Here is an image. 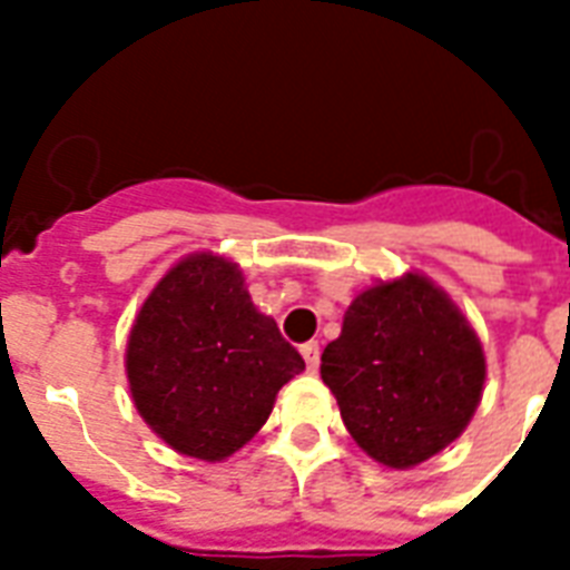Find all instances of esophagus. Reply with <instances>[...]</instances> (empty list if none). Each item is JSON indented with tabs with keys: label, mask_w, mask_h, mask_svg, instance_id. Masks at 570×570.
<instances>
[{
	"label": "esophagus",
	"mask_w": 570,
	"mask_h": 570,
	"mask_svg": "<svg viewBox=\"0 0 570 570\" xmlns=\"http://www.w3.org/2000/svg\"><path fill=\"white\" fill-rule=\"evenodd\" d=\"M320 355H322V348L316 340H311V343H304L302 346V357H304V364H307V370H316V366H320Z\"/></svg>",
	"instance_id": "obj_1"
}]
</instances>
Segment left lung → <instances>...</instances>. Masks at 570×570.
<instances>
[{
	"mask_svg": "<svg viewBox=\"0 0 570 570\" xmlns=\"http://www.w3.org/2000/svg\"><path fill=\"white\" fill-rule=\"evenodd\" d=\"M485 352L459 304L420 272L355 295L322 352V381L361 450L390 470L443 452L476 414Z\"/></svg>",
	"mask_w": 570,
	"mask_h": 570,
	"instance_id": "obj_1",
	"label": "left lung"
}]
</instances>
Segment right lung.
I'll use <instances>...</instances> for the list:
<instances>
[{"label": "right lung", "instance_id": "obj_1", "mask_svg": "<svg viewBox=\"0 0 570 570\" xmlns=\"http://www.w3.org/2000/svg\"><path fill=\"white\" fill-rule=\"evenodd\" d=\"M124 366L141 420L174 452L213 464L266 425L304 361L254 307L239 263L195 250L145 298Z\"/></svg>", "mask_w": 570, "mask_h": 570}]
</instances>
